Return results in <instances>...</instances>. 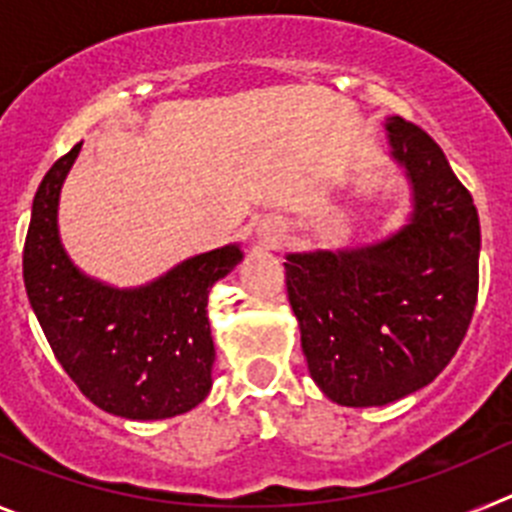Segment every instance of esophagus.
<instances>
[{
	"instance_id": "obj_1",
	"label": "esophagus",
	"mask_w": 512,
	"mask_h": 512,
	"mask_svg": "<svg viewBox=\"0 0 512 512\" xmlns=\"http://www.w3.org/2000/svg\"><path fill=\"white\" fill-rule=\"evenodd\" d=\"M266 243H277V238H279V233L277 230H266Z\"/></svg>"
}]
</instances>
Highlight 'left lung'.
Returning <instances> with one entry per match:
<instances>
[{
  "label": "left lung",
  "instance_id": "obj_1",
  "mask_svg": "<svg viewBox=\"0 0 512 512\" xmlns=\"http://www.w3.org/2000/svg\"><path fill=\"white\" fill-rule=\"evenodd\" d=\"M415 210L392 238L354 251L289 253V305L325 397L387 405L454 359L479 292V215L441 146L405 117L387 122Z\"/></svg>",
  "mask_w": 512,
  "mask_h": 512
}]
</instances>
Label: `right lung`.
Returning <instances> with one entry per match:
<instances>
[{
    "instance_id": "1",
    "label": "right lung",
    "mask_w": 512,
    "mask_h": 512,
    "mask_svg": "<svg viewBox=\"0 0 512 512\" xmlns=\"http://www.w3.org/2000/svg\"><path fill=\"white\" fill-rule=\"evenodd\" d=\"M76 143L43 176L22 251L27 300L63 372L104 413L130 420L174 418L212 387L207 297L243 253H200L140 289L84 277L58 238V194L79 156Z\"/></svg>"
}]
</instances>
